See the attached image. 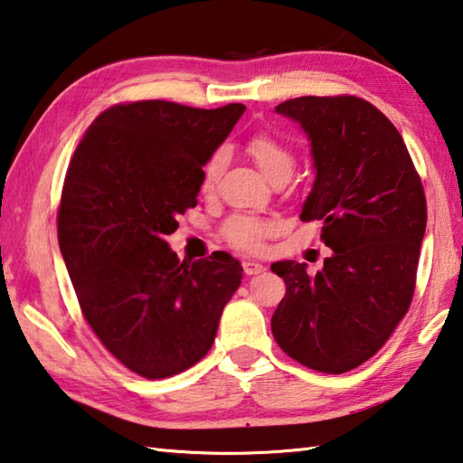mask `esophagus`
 <instances>
[{
  "instance_id": "1",
  "label": "esophagus",
  "mask_w": 463,
  "mask_h": 463,
  "mask_svg": "<svg viewBox=\"0 0 463 463\" xmlns=\"http://www.w3.org/2000/svg\"><path fill=\"white\" fill-rule=\"evenodd\" d=\"M242 269H244V273H247L249 277L250 275L265 273V265H260V262H257V260H244L242 262Z\"/></svg>"
}]
</instances>
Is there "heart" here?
Segmentation results:
<instances>
[{"mask_svg":"<svg viewBox=\"0 0 463 463\" xmlns=\"http://www.w3.org/2000/svg\"><path fill=\"white\" fill-rule=\"evenodd\" d=\"M247 152L255 160V165L260 168L262 175L269 180L275 178H291L297 156L295 150L288 144L280 142L270 134H255L247 144ZM226 165V152L222 148L214 150L211 158L206 160L201 175V188L203 193H213L216 183L222 175ZM275 231V222L260 216L250 214H234L232 219L224 224V239L232 247L242 250H259L262 241Z\"/></svg>","mask_w":463,"mask_h":463,"instance_id":"b5f03b06","label":"heart"}]
</instances>
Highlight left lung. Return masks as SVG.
I'll return each mask as SVG.
<instances>
[{"instance_id":"obj_1","label":"left lung","mask_w":463,"mask_h":463,"mask_svg":"<svg viewBox=\"0 0 463 463\" xmlns=\"http://www.w3.org/2000/svg\"><path fill=\"white\" fill-rule=\"evenodd\" d=\"M311 142L315 183L301 221H321L323 269L279 260L287 293L270 319L288 357L345 373L385 345L410 309L428 204L402 134L357 96H303L275 108Z\"/></svg>"}]
</instances>
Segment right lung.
I'll list each match as a JSON object with an SVG mask.
<instances>
[{
  "mask_svg": "<svg viewBox=\"0 0 463 463\" xmlns=\"http://www.w3.org/2000/svg\"><path fill=\"white\" fill-rule=\"evenodd\" d=\"M244 110L116 104L71 156L58 211L63 262L98 339L146 379L198 364L241 285L242 267L229 252L178 260L166 237L196 206L203 166Z\"/></svg>",
  "mask_w": 463,
  "mask_h": 463,
  "instance_id": "obj_1",
  "label": "right lung"
}]
</instances>
